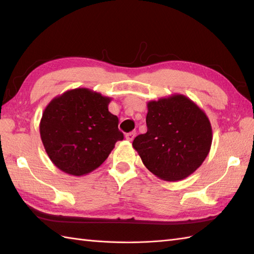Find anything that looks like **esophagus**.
Instances as JSON below:
<instances>
[{
	"instance_id": "34e87169",
	"label": "esophagus",
	"mask_w": 254,
	"mask_h": 254,
	"mask_svg": "<svg viewBox=\"0 0 254 254\" xmlns=\"http://www.w3.org/2000/svg\"><path fill=\"white\" fill-rule=\"evenodd\" d=\"M135 132H130V133H127L126 135V138L127 139V141H133L134 137H135Z\"/></svg>"
}]
</instances>
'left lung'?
Instances as JSON below:
<instances>
[{
  "instance_id": "obj_1",
  "label": "left lung",
  "mask_w": 254,
  "mask_h": 254,
  "mask_svg": "<svg viewBox=\"0 0 254 254\" xmlns=\"http://www.w3.org/2000/svg\"><path fill=\"white\" fill-rule=\"evenodd\" d=\"M147 109V132L134 138L133 147L159 179H185L209 153L213 136L208 118L183 95L149 101Z\"/></svg>"
}]
</instances>
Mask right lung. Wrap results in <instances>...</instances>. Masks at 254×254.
<instances>
[{
    "instance_id": "1",
    "label": "right lung",
    "mask_w": 254,
    "mask_h": 254,
    "mask_svg": "<svg viewBox=\"0 0 254 254\" xmlns=\"http://www.w3.org/2000/svg\"><path fill=\"white\" fill-rule=\"evenodd\" d=\"M111 98L88 88H75L56 97L46 107L40 136L59 169L84 176L104 163L123 133L119 119L108 110Z\"/></svg>"
}]
</instances>
